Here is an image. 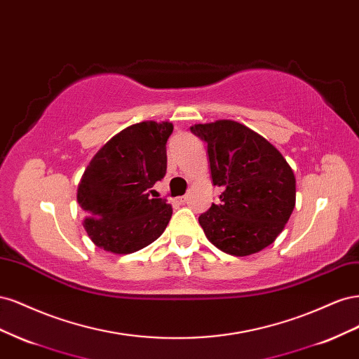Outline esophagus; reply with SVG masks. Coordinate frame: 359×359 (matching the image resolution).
<instances>
[{
  "instance_id": "34e87169",
  "label": "esophagus",
  "mask_w": 359,
  "mask_h": 359,
  "mask_svg": "<svg viewBox=\"0 0 359 359\" xmlns=\"http://www.w3.org/2000/svg\"><path fill=\"white\" fill-rule=\"evenodd\" d=\"M178 203H184V202H186L187 201V196H181V198H177L175 199Z\"/></svg>"
}]
</instances>
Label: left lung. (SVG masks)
<instances>
[{
    "mask_svg": "<svg viewBox=\"0 0 359 359\" xmlns=\"http://www.w3.org/2000/svg\"><path fill=\"white\" fill-rule=\"evenodd\" d=\"M190 130L206 142L212 182L223 189L220 203L199 215L208 241L241 257L273 244L295 208L297 181L286 158L264 136L232 119Z\"/></svg>",
    "mask_w": 359,
    "mask_h": 359,
    "instance_id": "obj_1",
    "label": "left lung"
}]
</instances>
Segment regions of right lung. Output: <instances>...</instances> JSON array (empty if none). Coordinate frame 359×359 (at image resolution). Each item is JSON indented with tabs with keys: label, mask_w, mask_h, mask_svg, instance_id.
<instances>
[{
	"label": "right lung",
	"mask_w": 359,
	"mask_h": 359,
	"mask_svg": "<svg viewBox=\"0 0 359 359\" xmlns=\"http://www.w3.org/2000/svg\"><path fill=\"white\" fill-rule=\"evenodd\" d=\"M169 121H142L116 133L97 151L78 186L83 227L106 252L128 255L165 232L172 205L149 199L148 189L166 173Z\"/></svg>",
	"instance_id": "1"
}]
</instances>
